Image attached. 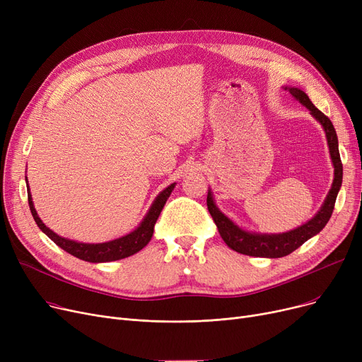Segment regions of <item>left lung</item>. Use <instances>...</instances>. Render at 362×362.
I'll use <instances>...</instances> for the list:
<instances>
[{
	"instance_id": "8db88e82",
	"label": "left lung",
	"mask_w": 362,
	"mask_h": 362,
	"mask_svg": "<svg viewBox=\"0 0 362 362\" xmlns=\"http://www.w3.org/2000/svg\"><path fill=\"white\" fill-rule=\"evenodd\" d=\"M289 92L292 93V97H295L300 104L305 105L313 116L321 123V126L326 130V136H327V144L330 149V157L334 165V180L332 185L330 192L322 204L321 210L311 218L308 223L303 226L298 227V229L288 232V233H281V235H257V233H250L245 232L236 224H233L229 218H227L223 213L218 211V208L216 206L211 192L208 191L206 195V206L208 211H210L220 236L226 242V245L229 246L230 250L243 254V255H250V257H264V258H280V257H286L295 250H298L299 246L307 242L310 238L315 236L322 230V227L327 224V221L332 217V213L334 210V202L339 189L341 186V176H344V167H341L340 161V154H339V145H337V135L336 130L333 127V123L330 119L322 114L308 98V95L296 88H289Z\"/></svg>"
}]
</instances>
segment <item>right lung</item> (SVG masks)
<instances>
[{
	"label": "right lung",
	"instance_id": "right-lung-1",
	"mask_svg": "<svg viewBox=\"0 0 362 362\" xmlns=\"http://www.w3.org/2000/svg\"><path fill=\"white\" fill-rule=\"evenodd\" d=\"M26 183H28V179H26ZM173 187H175V183L165 187L164 191L157 197V199L151 206V210L148 211V214L145 216L144 221L141 223V226L136 230H133L132 233H129L123 238L114 239V240H110L105 243H81V242H74V240L64 239V238L59 236L52 230H49L48 227L42 223V220L37 217L33 202H32L30 192L28 194V201H29V206H30V213H32L33 220L36 221L37 227H40V229L55 245H59L62 250H64L66 252L71 254L76 258L88 261V262H107V261H116V259L130 257L133 254H136L138 251H141L144 246L148 245L152 235H154V226L157 223V218L163 210L167 198L170 197L171 191H173Z\"/></svg>",
	"mask_w": 362,
	"mask_h": 362
}]
</instances>
